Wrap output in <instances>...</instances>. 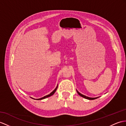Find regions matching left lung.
I'll list each match as a JSON object with an SVG mask.
<instances>
[{
  "label": "left lung",
  "mask_w": 126,
  "mask_h": 126,
  "mask_svg": "<svg viewBox=\"0 0 126 126\" xmlns=\"http://www.w3.org/2000/svg\"><path fill=\"white\" fill-rule=\"evenodd\" d=\"M76 91H77V93H78V94L79 95V96H81V97H83L84 98H85V99H89V100H94V99H97V98H98V97H94V98H93V97H88V96H85V95H84V94H81V93H79V92L76 90Z\"/></svg>",
  "instance_id": "obj_1"
}]
</instances>
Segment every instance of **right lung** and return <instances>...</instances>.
<instances>
[{
	"label": "right lung",
	"mask_w": 126,
	"mask_h": 126,
	"mask_svg": "<svg viewBox=\"0 0 126 126\" xmlns=\"http://www.w3.org/2000/svg\"><path fill=\"white\" fill-rule=\"evenodd\" d=\"M58 85H57V87L56 88V89H54L52 92V93H51L50 94H48L47 95V96H44L43 97L41 98H38V99H34V98H32V99H36V100H42V99H45V98H47V97H50V96H52V95L55 93V92L56 91V90H57V88H58Z\"/></svg>",
	"instance_id": "obj_1"
}]
</instances>
